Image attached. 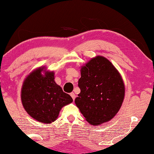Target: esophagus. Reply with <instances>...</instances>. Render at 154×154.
<instances>
[{
	"label": "esophagus",
	"instance_id": "obj_1",
	"mask_svg": "<svg viewBox=\"0 0 154 154\" xmlns=\"http://www.w3.org/2000/svg\"><path fill=\"white\" fill-rule=\"evenodd\" d=\"M70 96H71V97H72V100H75V97H76V96H75V93H70Z\"/></svg>",
	"mask_w": 154,
	"mask_h": 154
}]
</instances>
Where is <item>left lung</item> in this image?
<instances>
[{
    "label": "left lung",
    "instance_id": "left-lung-1",
    "mask_svg": "<svg viewBox=\"0 0 154 154\" xmlns=\"http://www.w3.org/2000/svg\"><path fill=\"white\" fill-rule=\"evenodd\" d=\"M78 86L81 92L75 104L91 125L111 120L120 110L125 84L118 70L105 57L97 56L82 66Z\"/></svg>",
    "mask_w": 154,
    "mask_h": 154
}]
</instances>
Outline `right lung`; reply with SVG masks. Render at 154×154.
Segmentation results:
<instances>
[{"label": "right lung", "mask_w": 154, "mask_h": 154, "mask_svg": "<svg viewBox=\"0 0 154 154\" xmlns=\"http://www.w3.org/2000/svg\"><path fill=\"white\" fill-rule=\"evenodd\" d=\"M21 102L27 113L34 120L50 124L57 120L61 108L70 104L72 98L54 82V72L40 67L24 80Z\"/></svg>", "instance_id": "add662e5"}]
</instances>
